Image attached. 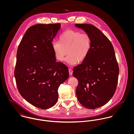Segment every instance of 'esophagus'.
Returning a JSON list of instances; mask_svg holds the SVG:
<instances>
[{"label":"esophagus","instance_id":"34e87169","mask_svg":"<svg viewBox=\"0 0 134 134\" xmlns=\"http://www.w3.org/2000/svg\"><path fill=\"white\" fill-rule=\"evenodd\" d=\"M69 74L70 75H72L73 74V70L72 69H69Z\"/></svg>","mask_w":134,"mask_h":134}]
</instances>
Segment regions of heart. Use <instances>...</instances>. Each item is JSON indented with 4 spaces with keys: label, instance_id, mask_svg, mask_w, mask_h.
I'll use <instances>...</instances> for the list:
<instances>
[{
    "label": "heart",
    "instance_id": "b5f03b06",
    "mask_svg": "<svg viewBox=\"0 0 134 134\" xmlns=\"http://www.w3.org/2000/svg\"><path fill=\"white\" fill-rule=\"evenodd\" d=\"M92 45L90 36L80 31L67 30L59 37V42L52 43V49L58 61L62 62L66 55L67 62L75 64L83 61L88 56Z\"/></svg>",
    "mask_w": 134,
    "mask_h": 134
}]
</instances>
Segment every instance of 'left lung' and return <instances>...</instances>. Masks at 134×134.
<instances>
[{
  "label": "left lung",
  "instance_id": "1",
  "mask_svg": "<svg viewBox=\"0 0 134 134\" xmlns=\"http://www.w3.org/2000/svg\"><path fill=\"white\" fill-rule=\"evenodd\" d=\"M89 34L91 48L81 64L73 68L77 79V97L85 107L96 109L106 104L116 90L119 68L114 47L107 37L91 24H75Z\"/></svg>",
  "mask_w": 134,
  "mask_h": 134
}]
</instances>
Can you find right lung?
Wrapping results in <instances>:
<instances>
[{
	"label": "right lung",
	"mask_w": 134,
	"mask_h": 134,
	"mask_svg": "<svg viewBox=\"0 0 134 134\" xmlns=\"http://www.w3.org/2000/svg\"><path fill=\"white\" fill-rule=\"evenodd\" d=\"M60 23L37 24L26 31L16 54L14 76L20 94L42 109L54 106L60 85L69 76L68 68L56 62L52 41Z\"/></svg>",
	"instance_id": "obj_1"
}]
</instances>
